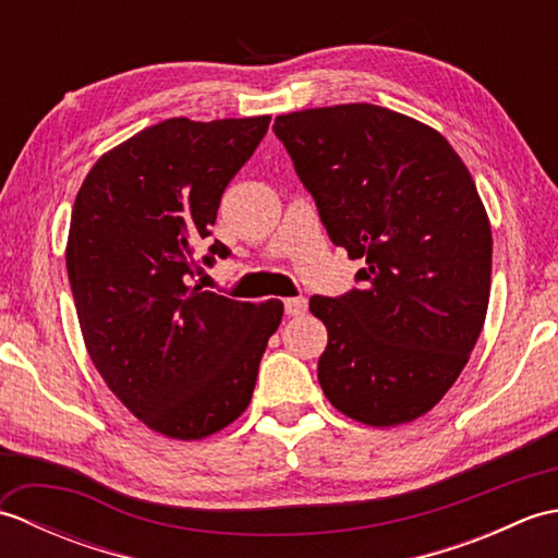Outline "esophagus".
I'll list each match as a JSON object with an SVG mask.
<instances>
[{"label": "esophagus", "instance_id": "34e87169", "mask_svg": "<svg viewBox=\"0 0 558 558\" xmlns=\"http://www.w3.org/2000/svg\"><path fill=\"white\" fill-rule=\"evenodd\" d=\"M304 312H306V300L304 298L286 300V314L288 316H302Z\"/></svg>", "mask_w": 558, "mask_h": 558}]
</instances>
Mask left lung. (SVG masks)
Masks as SVG:
<instances>
[{"instance_id":"left-lung-1","label":"left lung","mask_w":558,"mask_h":558,"mask_svg":"<svg viewBox=\"0 0 558 558\" xmlns=\"http://www.w3.org/2000/svg\"><path fill=\"white\" fill-rule=\"evenodd\" d=\"M330 242L364 258L360 288L314 294L328 328L318 384L330 405L369 426L429 412L482 333L492 288V228L448 141L369 102L276 117Z\"/></svg>"}]
</instances>
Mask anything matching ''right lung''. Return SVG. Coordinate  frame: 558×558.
I'll use <instances>...</instances> for the list:
<instances>
[{
	"label": "right lung",
	"mask_w": 558,
	"mask_h": 558,
	"mask_svg": "<svg viewBox=\"0 0 558 558\" xmlns=\"http://www.w3.org/2000/svg\"><path fill=\"white\" fill-rule=\"evenodd\" d=\"M270 117L148 126L93 165L71 210L66 272L105 384L153 432L196 441L252 402L282 302H236L194 282L196 246ZM230 248L213 242L206 266Z\"/></svg>",
	"instance_id": "obj_1"
}]
</instances>
